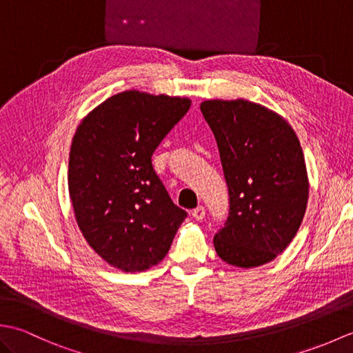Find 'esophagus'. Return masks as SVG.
<instances>
[{"instance_id": "34e87169", "label": "esophagus", "mask_w": 353, "mask_h": 353, "mask_svg": "<svg viewBox=\"0 0 353 353\" xmlns=\"http://www.w3.org/2000/svg\"><path fill=\"white\" fill-rule=\"evenodd\" d=\"M205 215H206V211H205L203 206H199V208H196V209H194V211H192V216H194V219H196L197 221L203 220Z\"/></svg>"}]
</instances>
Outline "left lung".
Wrapping results in <instances>:
<instances>
[{
    "label": "left lung",
    "mask_w": 353,
    "mask_h": 353,
    "mask_svg": "<svg viewBox=\"0 0 353 353\" xmlns=\"http://www.w3.org/2000/svg\"><path fill=\"white\" fill-rule=\"evenodd\" d=\"M200 110L229 188L230 211L214 236L215 252L229 265H264L290 245L308 205L301 141L279 114L249 100H206Z\"/></svg>",
    "instance_id": "left-lung-1"
}]
</instances>
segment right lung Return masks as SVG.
I'll return each instance as SVG.
<instances>
[{
    "instance_id": "obj_1",
    "label": "right lung",
    "mask_w": 353,
    "mask_h": 353,
    "mask_svg": "<svg viewBox=\"0 0 353 353\" xmlns=\"http://www.w3.org/2000/svg\"><path fill=\"white\" fill-rule=\"evenodd\" d=\"M190 106L185 97L130 89L89 112L74 134L68 190L79 229L121 272L159 264L186 219L156 176L152 154Z\"/></svg>"
}]
</instances>
